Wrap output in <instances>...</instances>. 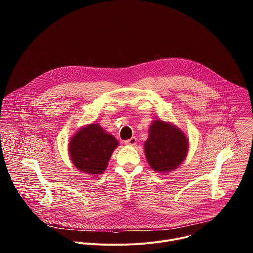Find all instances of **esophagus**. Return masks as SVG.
<instances>
[{"label":"esophagus","instance_id":"1","mask_svg":"<svg viewBox=\"0 0 253 253\" xmlns=\"http://www.w3.org/2000/svg\"><path fill=\"white\" fill-rule=\"evenodd\" d=\"M136 143H137V138L136 137H132L130 139L125 140V144H126V145H129V146H134V145H136Z\"/></svg>","mask_w":253,"mask_h":253}]
</instances>
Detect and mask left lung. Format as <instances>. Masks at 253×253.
<instances>
[{"mask_svg":"<svg viewBox=\"0 0 253 253\" xmlns=\"http://www.w3.org/2000/svg\"><path fill=\"white\" fill-rule=\"evenodd\" d=\"M188 140L177 127L156 120L149 128L145 142V155L149 165L157 172L176 169L187 155Z\"/></svg>","mask_w":253,"mask_h":253,"instance_id":"8db88e82","label":"left lung"}]
</instances>
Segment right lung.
Returning a JSON list of instances; mask_svg holds the SVG:
<instances>
[{
	"label": "right lung",
	"mask_w": 253,
	"mask_h": 253,
	"mask_svg": "<svg viewBox=\"0 0 253 253\" xmlns=\"http://www.w3.org/2000/svg\"><path fill=\"white\" fill-rule=\"evenodd\" d=\"M69 145L71 160L80 171L101 174L118 146V141L99 124H90L72 137Z\"/></svg>",
	"instance_id": "1"
}]
</instances>
